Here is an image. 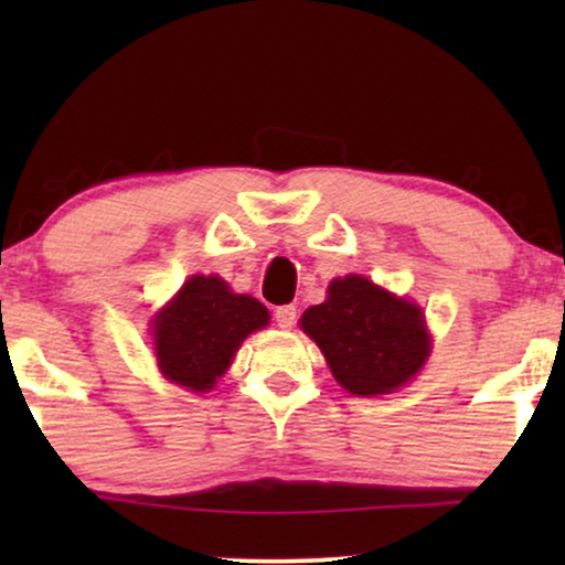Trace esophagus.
Wrapping results in <instances>:
<instances>
[{
	"instance_id": "1",
	"label": "esophagus",
	"mask_w": 565,
	"mask_h": 565,
	"mask_svg": "<svg viewBox=\"0 0 565 565\" xmlns=\"http://www.w3.org/2000/svg\"><path fill=\"white\" fill-rule=\"evenodd\" d=\"M296 316H298L296 306H280V308H277V311H275L277 327H280V329H290L292 323H296Z\"/></svg>"
}]
</instances>
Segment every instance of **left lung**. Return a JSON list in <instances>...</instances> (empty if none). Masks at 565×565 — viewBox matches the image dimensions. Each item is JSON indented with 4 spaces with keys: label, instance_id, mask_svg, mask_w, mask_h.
<instances>
[{
    "label": "left lung",
    "instance_id": "8db88e82",
    "mask_svg": "<svg viewBox=\"0 0 565 565\" xmlns=\"http://www.w3.org/2000/svg\"><path fill=\"white\" fill-rule=\"evenodd\" d=\"M331 375L354 396H383L412 381L427 362L431 337L422 308L362 275L331 280L327 300L300 316Z\"/></svg>",
    "mask_w": 565,
    "mask_h": 565
}]
</instances>
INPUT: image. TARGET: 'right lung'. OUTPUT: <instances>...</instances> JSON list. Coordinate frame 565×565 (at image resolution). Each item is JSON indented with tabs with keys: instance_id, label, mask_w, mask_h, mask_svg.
<instances>
[{
	"instance_id": "right-lung-1",
	"label": "right lung",
	"mask_w": 565,
	"mask_h": 565,
	"mask_svg": "<svg viewBox=\"0 0 565 565\" xmlns=\"http://www.w3.org/2000/svg\"><path fill=\"white\" fill-rule=\"evenodd\" d=\"M267 323L257 298L234 292L218 275H192L151 319L161 375L195 393L211 391L244 339Z\"/></svg>"
}]
</instances>
